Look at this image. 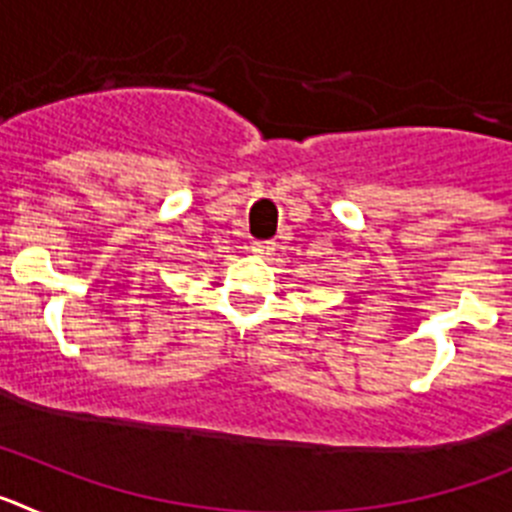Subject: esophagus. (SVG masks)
Masks as SVG:
<instances>
[{"label":"esophagus","instance_id":"1","mask_svg":"<svg viewBox=\"0 0 512 512\" xmlns=\"http://www.w3.org/2000/svg\"><path fill=\"white\" fill-rule=\"evenodd\" d=\"M274 246H277V243H274V241H253L251 243V251L259 253V256H264V253L274 251Z\"/></svg>","mask_w":512,"mask_h":512}]
</instances>
